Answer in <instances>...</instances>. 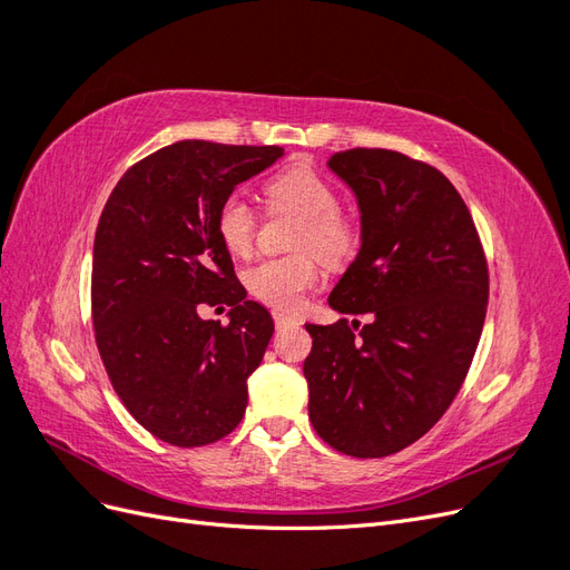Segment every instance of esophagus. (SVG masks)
I'll use <instances>...</instances> for the list:
<instances>
[{
  "label": "esophagus",
  "mask_w": 570,
  "mask_h": 570,
  "mask_svg": "<svg viewBox=\"0 0 570 570\" xmlns=\"http://www.w3.org/2000/svg\"><path fill=\"white\" fill-rule=\"evenodd\" d=\"M273 321H275V327H295V325H299V318H295V316H287V314H278L275 312L273 314Z\"/></svg>",
  "instance_id": "esophagus-1"
}]
</instances>
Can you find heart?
Wrapping results in <instances>:
<instances>
[{
	"label": "heart",
	"mask_w": 570,
	"mask_h": 570,
	"mask_svg": "<svg viewBox=\"0 0 570 570\" xmlns=\"http://www.w3.org/2000/svg\"><path fill=\"white\" fill-rule=\"evenodd\" d=\"M266 195L273 206L302 216L295 247H312L325 264H344L358 247L356 220L337 206L331 180L312 166H292L268 180ZM220 245L233 256H249L256 239V216L247 199L228 195L216 212ZM312 252L264 258L245 273L249 295L281 312H292L321 278L318 258Z\"/></svg>",
	"instance_id": "b5f03b06"
}]
</instances>
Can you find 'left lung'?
Returning a JSON list of instances; mask_svg holds the SVG:
<instances>
[{"mask_svg": "<svg viewBox=\"0 0 570 570\" xmlns=\"http://www.w3.org/2000/svg\"><path fill=\"white\" fill-rule=\"evenodd\" d=\"M327 168L361 214V249L327 304L371 318L306 323L308 419L342 454L390 456L442 419L469 373L488 262L469 206L438 168L366 147L333 154Z\"/></svg>", "mask_w": 570, "mask_h": 570, "instance_id": "8db88e82", "label": "left lung"}]
</instances>
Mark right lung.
Listing matches in <instances>:
<instances>
[{"mask_svg": "<svg viewBox=\"0 0 570 570\" xmlns=\"http://www.w3.org/2000/svg\"><path fill=\"white\" fill-rule=\"evenodd\" d=\"M283 154V147L174 142L130 166L99 216L97 350L132 419L168 444H212L245 416L247 377L262 364L273 318L235 278L216 212L239 183ZM202 303H228L229 325L204 322Z\"/></svg>", "mask_w": 570, "mask_h": 570, "instance_id": "add662e5", "label": "right lung"}]
</instances>
